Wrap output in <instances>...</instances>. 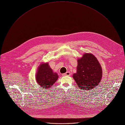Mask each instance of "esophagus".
I'll return each mask as SVG.
<instances>
[{"label": "esophagus", "mask_w": 125, "mask_h": 125, "mask_svg": "<svg viewBox=\"0 0 125 125\" xmlns=\"http://www.w3.org/2000/svg\"><path fill=\"white\" fill-rule=\"evenodd\" d=\"M64 76H70V72H67L66 73L63 74Z\"/></svg>", "instance_id": "esophagus-1"}]
</instances>
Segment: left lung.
<instances>
[{
	"instance_id": "left-lung-1",
	"label": "left lung",
	"mask_w": 125,
	"mask_h": 125,
	"mask_svg": "<svg viewBox=\"0 0 125 125\" xmlns=\"http://www.w3.org/2000/svg\"><path fill=\"white\" fill-rule=\"evenodd\" d=\"M102 76V68L96 58L85 53L78 60L77 73L73 77L80 90L87 91H93L99 84Z\"/></svg>"
}]
</instances>
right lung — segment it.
I'll list each match as a JSON object with an SVG mask.
<instances>
[{"mask_svg":"<svg viewBox=\"0 0 125 125\" xmlns=\"http://www.w3.org/2000/svg\"><path fill=\"white\" fill-rule=\"evenodd\" d=\"M38 70L36 80L42 88L51 87L58 78L57 74L53 72L48 63L42 64Z\"/></svg>","mask_w":125,"mask_h":125,"instance_id":"1","label":"right lung"}]
</instances>
